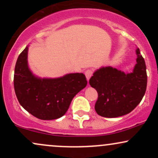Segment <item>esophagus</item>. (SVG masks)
<instances>
[{"mask_svg": "<svg viewBox=\"0 0 158 158\" xmlns=\"http://www.w3.org/2000/svg\"><path fill=\"white\" fill-rule=\"evenodd\" d=\"M85 76H86L87 79H88V80H89L90 78L91 77L92 75H93V70H90V69H88V70H85Z\"/></svg>", "mask_w": 158, "mask_h": 158, "instance_id": "obj_1", "label": "esophagus"}]
</instances>
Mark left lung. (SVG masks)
I'll list each match as a JSON object with an SVG mask.
<instances>
[{
  "label": "left lung",
  "instance_id": "8db88e82",
  "mask_svg": "<svg viewBox=\"0 0 158 158\" xmlns=\"http://www.w3.org/2000/svg\"><path fill=\"white\" fill-rule=\"evenodd\" d=\"M133 73L126 74L111 67L97 70L90 79V86L97 90L95 110L99 116L114 118L133 110L142 100L147 86L144 59L139 48Z\"/></svg>",
  "mask_w": 158,
  "mask_h": 158
}]
</instances>
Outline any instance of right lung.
I'll use <instances>...</instances> for the list:
<instances>
[{"label":"right lung","mask_w":158,"mask_h":158,"mask_svg":"<svg viewBox=\"0 0 158 158\" xmlns=\"http://www.w3.org/2000/svg\"><path fill=\"white\" fill-rule=\"evenodd\" d=\"M27 48L16 61L14 88L21 106L44 120L62 117L77 94L88 84L83 73H70L59 79H38L27 65Z\"/></svg>","instance_id":"1"}]
</instances>
